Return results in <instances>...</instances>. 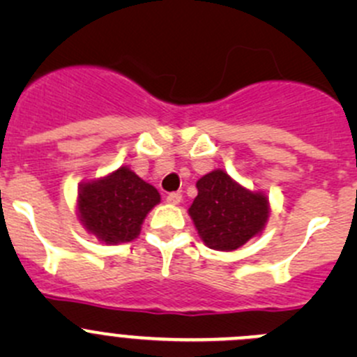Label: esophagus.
Returning a JSON list of instances; mask_svg holds the SVG:
<instances>
[{
	"label": "esophagus",
	"mask_w": 357,
	"mask_h": 357,
	"mask_svg": "<svg viewBox=\"0 0 357 357\" xmlns=\"http://www.w3.org/2000/svg\"><path fill=\"white\" fill-rule=\"evenodd\" d=\"M181 193H178V192H174V193H169L167 197H165V200H167V204H172V205H178L179 202H181Z\"/></svg>",
	"instance_id": "34e87169"
}]
</instances>
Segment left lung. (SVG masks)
Instances as JSON below:
<instances>
[{
  "mask_svg": "<svg viewBox=\"0 0 357 357\" xmlns=\"http://www.w3.org/2000/svg\"><path fill=\"white\" fill-rule=\"evenodd\" d=\"M199 195L188 208L200 238L214 250H236L264 229L269 202L215 169L197 181Z\"/></svg>",
  "mask_w": 357,
  "mask_h": 357,
  "instance_id": "8db88e82",
  "label": "left lung"
}]
</instances>
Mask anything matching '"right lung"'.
<instances>
[{
	"label": "right lung",
	"mask_w": 357,
	"mask_h": 357,
	"mask_svg": "<svg viewBox=\"0 0 357 357\" xmlns=\"http://www.w3.org/2000/svg\"><path fill=\"white\" fill-rule=\"evenodd\" d=\"M160 202L152 185L122 165L112 174L81 185L77 211L91 235L105 243L131 242L143 219Z\"/></svg>",
	"instance_id": "1"
}]
</instances>
